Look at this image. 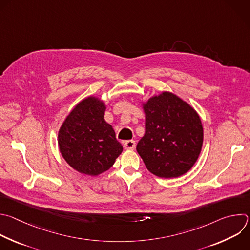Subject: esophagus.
Returning a JSON list of instances; mask_svg holds the SVG:
<instances>
[{
  "mask_svg": "<svg viewBox=\"0 0 250 250\" xmlns=\"http://www.w3.org/2000/svg\"><path fill=\"white\" fill-rule=\"evenodd\" d=\"M136 144H135V141L134 140H126L124 142V147L125 149H129V150H133L135 148Z\"/></svg>",
  "mask_w": 250,
  "mask_h": 250,
  "instance_id": "esophagus-1",
  "label": "esophagus"
}]
</instances>
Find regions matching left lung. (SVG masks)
Returning a JSON list of instances; mask_svg holds the SVG:
<instances>
[{
	"instance_id": "8db88e82",
	"label": "left lung",
	"mask_w": 250,
	"mask_h": 250,
	"mask_svg": "<svg viewBox=\"0 0 250 250\" xmlns=\"http://www.w3.org/2000/svg\"><path fill=\"white\" fill-rule=\"evenodd\" d=\"M145 134L136 150L149 172L160 178H178L198 159L203 127L197 113L177 95L163 92L143 105Z\"/></svg>"
}]
</instances>
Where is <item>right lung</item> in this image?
<instances>
[{
	"mask_svg": "<svg viewBox=\"0 0 250 250\" xmlns=\"http://www.w3.org/2000/svg\"><path fill=\"white\" fill-rule=\"evenodd\" d=\"M105 105L88 97L75 106L59 131L60 151L74 170L97 176L114 165L123 151L112 125L104 120Z\"/></svg>",
	"mask_w": 250,
	"mask_h": 250,
	"instance_id": "right-lung-1",
	"label": "right lung"
}]
</instances>
